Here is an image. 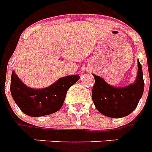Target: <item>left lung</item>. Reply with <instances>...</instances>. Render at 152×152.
I'll return each instance as SVG.
<instances>
[{"label": "left lung", "instance_id": "8db88e82", "mask_svg": "<svg viewBox=\"0 0 152 152\" xmlns=\"http://www.w3.org/2000/svg\"><path fill=\"white\" fill-rule=\"evenodd\" d=\"M137 80L133 85L124 88L111 86L104 80L93 75L95 80L92 99L96 108L106 116L121 118L129 115L137 107L144 90L142 69L137 61Z\"/></svg>", "mask_w": 152, "mask_h": 152}]
</instances>
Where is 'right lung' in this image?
Listing matches in <instances>:
<instances>
[{
  "label": "right lung",
  "instance_id": "right-lung-1",
  "mask_svg": "<svg viewBox=\"0 0 152 152\" xmlns=\"http://www.w3.org/2000/svg\"><path fill=\"white\" fill-rule=\"evenodd\" d=\"M79 79V75L67 76L48 88L35 89L25 86L13 71L10 91L23 113L30 116H43L58 112L62 107L68 89Z\"/></svg>",
  "mask_w": 152,
  "mask_h": 152
}]
</instances>
